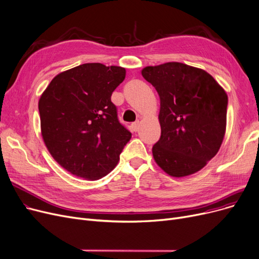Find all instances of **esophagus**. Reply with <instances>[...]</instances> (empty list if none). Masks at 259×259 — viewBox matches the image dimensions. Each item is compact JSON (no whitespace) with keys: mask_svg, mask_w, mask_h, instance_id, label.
I'll return each instance as SVG.
<instances>
[{"mask_svg":"<svg viewBox=\"0 0 259 259\" xmlns=\"http://www.w3.org/2000/svg\"><path fill=\"white\" fill-rule=\"evenodd\" d=\"M139 127H140V121H139V120L132 123V129H133V131H138V130H139Z\"/></svg>","mask_w":259,"mask_h":259,"instance_id":"34e87169","label":"esophagus"}]
</instances>
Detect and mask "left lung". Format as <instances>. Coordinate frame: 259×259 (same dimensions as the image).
Here are the masks:
<instances>
[{"instance_id": "1", "label": "left lung", "mask_w": 259, "mask_h": 259, "mask_svg": "<svg viewBox=\"0 0 259 259\" xmlns=\"http://www.w3.org/2000/svg\"><path fill=\"white\" fill-rule=\"evenodd\" d=\"M142 75L160 96L155 163L176 178L199 171L217 154L226 134V91L204 70L181 62L146 66Z\"/></svg>"}]
</instances>
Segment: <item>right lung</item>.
<instances>
[{
	"instance_id": "obj_1",
	"label": "right lung",
	"mask_w": 259,
	"mask_h": 259,
	"mask_svg": "<svg viewBox=\"0 0 259 259\" xmlns=\"http://www.w3.org/2000/svg\"><path fill=\"white\" fill-rule=\"evenodd\" d=\"M126 70L84 63L58 74L39 99L41 134L60 166L85 180H98L116 166L131 132L111 102Z\"/></svg>"
}]
</instances>
